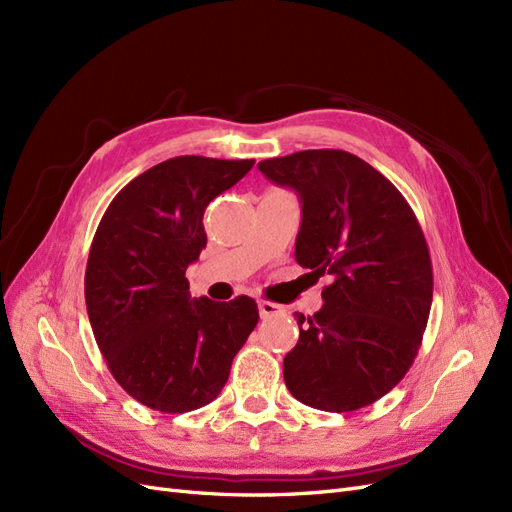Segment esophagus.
Masks as SVG:
<instances>
[{"label":"esophagus","mask_w":512,"mask_h":512,"mask_svg":"<svg viewBox=\"0 0 512 512\" xmlns=\"http://www.w3.org/2000/svg\"><path fill=\"white\" fill-rule=\"evenodd\" d=\"M258 312H260V318H271L277 314H284V307L271 301H258Z\"/></svg>","instance_id":"esophagus-1"}]
</instances>
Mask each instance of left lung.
I'll return each instance as SVG.
<instances>
[{"mask_svg":"<svg viewBox=\"0 0 512 512\" xmlns=\"http://www.w3.org/2000/svg\"><path fill=\"white\" fill-rule=\"evenodd\" d=\"M267 179L299 194L294 258L324 286L314 316L297 314L284 359L288 391L324 412H352L389 393L414 363L433 273L414 211L374 166L342 149L262 160Z\"/></svg>","mask_w":512,"mask_h":512,"instance_id":"1","label":"left lung"}]
</instances>
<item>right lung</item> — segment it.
<instances>
[{
  "label": "right lung",
  "mask_w": 512,
  "mask_h": 512,
  "mask_svg": "<svg viewBox=\"0 0 512 512\" xmlns=\"http://www.w3.org/2000/svg\"><path fill=\"white\" fill-rule=\"evenodd\" d=\"M252 166L170 158L132 179L102 215L85 271L89 322L113 378L151 410L211 404L256 327L254 299H192L185 277L207 245V205Z\"/></svg>",
  "instance_id": "obj_1"
}]
</instances>
